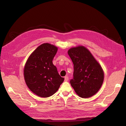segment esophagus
Returning a JSON list of instances; mask_svg holds the SVG:
<instances>
[{
    "mask_svg": "<svg viewBox=\"0 0 126 126\" xmlns=\"http://www.w3.org/2000/svg\"><path fill=\"white\" fill-rule=\"evenodd\" d=\"M68 80V76H65V77H64V81H67Z\"/></svg>",
    "mask_w": 126,
    "mask_h": 126,
    "instance_id": "34e87169",
    "label": "esophagus"
}]
</instances>
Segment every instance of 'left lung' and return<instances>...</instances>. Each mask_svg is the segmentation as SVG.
<instances>
[{
  "label": "left lung",
  "mask_w": 126,
  "mask_h": 126,
  "mask_svg": "<svg viewBox=\"0 0 126 126\" xmlns=\"http://www.w3.org/2000/svg\"><path fill=\"white\" fill-rule=\"evenodd\" d=\"M68 54L74 63V77L70 83L76 93L83 98L94 96L100 89L104 79L100 64L82 46L71 48Z\"/></svg>",
  "instance_id": "1"
}]
</instances>
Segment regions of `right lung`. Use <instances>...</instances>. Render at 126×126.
I'll return each instance as SVG.
<instances>
[{
    "instance_id": "add662e5",
    "label": "right lung",
    "mask_w": 126,
    "mask_h": 126,
    "mask_svg": "<svg viewBox=\"0 0 126 126\" xmlns=\"http://www.w3.org/2000/svg\"><path fill=\"white\" fill-rule=\"evenodd\" d=\"M58 50L55 46L41 44L30 55L26 63L24 76L27 86L40 97H49L56 93L64 78L59 75L52 60Z\"/></svg>"
}]
</instances>
